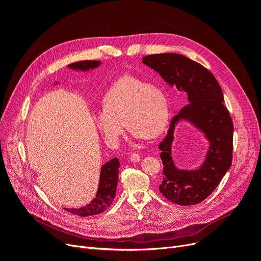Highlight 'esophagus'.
Here are the masks:
<instances>
[{
  "label": "esophagus",
  "instance_id": "34e87169",
  "mask_svg": "<svg viewBox=\"0 0 261 261\" xmlns=\"http://www.w3.org/2000/svg\"><path fill=\"white\" fill-rule=\"evenodd\" d=\"M130 161L139 162L140 161V155L138 153H132L130 154Z\"/></svg>",
  "mask_w": 261,
  "mask_h": 261
}]
</instances>
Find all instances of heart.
<instances>
[{"label":"heart","mask_w":261,"mask_h":261,"mask_svg":"<svg viewBox=\"0 0 261 261\" xmlns=\"http://www.w3.org/2000/svg\"><path fill=\"white\" fill-rule=\"evenodd\" d=\"M169 120L168 101L159 87L134 76L116 81L102 99L93 123L109 145H115L126 127L134 140L155 138Z\"/></svg>","instance_id":"heart-1"}]
</instances>
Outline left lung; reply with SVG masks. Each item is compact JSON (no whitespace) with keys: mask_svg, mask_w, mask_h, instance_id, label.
Wrapping results in <instances>:
<instances>
[{"mask_svg":"<svg viewBox=\"0 0 261 261\" xmlns=\"http://www.w3.org/2000/svg\"><path fill=\"white\" fill-rule=\"evenodd\" d=\"M143 63L160 74L170 87L186 92L188 101L173 117L159 145L164 173L160 193L180 206L199 203L215 191L232 164L233 123L223 103L222 89L207 68L181 54L147 55ZM180 121L194 125L208 141L205 159L195 169H179L171 158L175 127Z\"/></svg>","mask_w":261,"mask_h":261,"instance_id":"obj_1","label":"left lung"}]
</instances>
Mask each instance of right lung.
Instances as JSON below:
<instances>
[{"mask_svg": "<svg viewBox=\"0 0 261 261\" xmlns=\"http://www.w3.org/2000/svg\"><path fill=\"white\" fill-rule=\"evenodd\" d=\"M101 65L100 61H80L72 63L67 67L75 72H88V70L96 69ZM55 82L54 85H58ZM120 161L117 158L108 161L101 167L98 191L94 198L86 206L82 208H64L66 211L80 217L96 216L108 209L114 200L117 181H118V169H120Z\"/></svg>", "mask_w": 261, "mask_h": 261, "instance_id": "obj_1", "label": "right lung"}]
</instances>
